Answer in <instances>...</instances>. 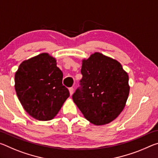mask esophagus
Here are the masks:
<instances>
[{"label":"esophagus","instance_id":"34e87169","mask_svg":"<svg viewBox=\"0 0 158 158\" xmlns=\"http://www.w3.org/2000/svg\"><path fill=\"white\" fill-rule=\"evenodd\" d=\"M69 93H70V95H73V93H74V89H73V88H69Z\"/></svg>","mask_w":158,"mask_h":158}]
</instances>
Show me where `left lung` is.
Here are the masks:
<instances>
[{"label": "left lung", "mask_w": 158, "mask_h": 158, "mask_svg": "<svg viewBox=\"0 0 158 158\" xmlns=\"http://www.w3.org/2000/svg\"><path fill=\"white\" fill-rule=\"evenodd\" d=\"M81 61V89L73 94L74 102L91 123L108 124L126 105L130 93L127 73L117 60L100 52Z\"/></svg>", "instance_id": "1"}]
</instances>
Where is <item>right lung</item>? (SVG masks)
Instances as JSON below:
<instances>
[{"label": "right lung", "mask_w": 158, "mask_h": 158, "mask_svg": "<svg viewBox=\"0 0 158 158\" xmlns=\"http://www.w3.org/2000/svg\"><path fill=\"white\" fill-rule=\"evenodd\" d=\"M56 60L48 53L23 60L16 72L15 87L23 108L41 121L52 120L69 92L62 84L63 74Z\"/></svg>", "instance_id": "obj_1"}]
</instances>
